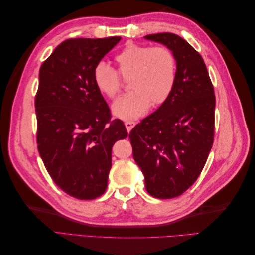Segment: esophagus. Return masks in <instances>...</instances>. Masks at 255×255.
Segmentation results:
<instances>
[{
	"label": "esophagus",
	"instance_id": "esophagus-1",
	"mask_svg": "<svg viewBox=\"0 0 255 255\" xmlns=\"http://www.w3.org/2000/svg\"><path fill=\"white\" fill-rule=\"evenodd\" d=\"M125 126H126V128H127L128 132H129V130L132 129V128L136 126V122H134V121H126V122H125Z\"/></svg>",
	"mask_w": 255,
	"mask_h": 255
}]
</instances>
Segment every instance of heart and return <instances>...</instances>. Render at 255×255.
I'll use <instances>...</instances> for the list:
<instances>
[{"label":"heart","instance_id":"1","mask_svg":"<svg viewBox=\"0 0 255 255\" xmlns=\"http://www.w3.org/2000/svg\"><path fill=\"white\" fill-rule=\"evenodd\" d=\"M119 72L129 78L127 95L112 106L115 117L134 120L142 117L153 105L164 103L170 97L176 81V58L167 47L128 44L117 56ZM94 82L98 90L111 99L121 87L118 72L104 61L94 68Z\"/></svg>","mask_w":255,"mask_h":255}]
</instances>
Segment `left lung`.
I'll return each instance as SVG.
<instances>
[{
	"mask_svg": "<svg viewBox=\"0 0 255 255\" xmlns=\"http://www.w3.org/2000/svg\"><path fill=\"white\" fill-rule=\"evenodd\" d=\"M176 58L174 88L158 109L130 130L133 157L145 189L158 199L182 195L196 182L214 140L215 95L202 56L172 33L144 36Z\"/></svg>",
	"mask_w": 255,
	"mask_h": 255,
	"instance_id": "left-lung-1",
	"label": "left lung"
}]
</instances>
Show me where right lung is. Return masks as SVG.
I'll return each instance as SVG.
<instances>
[{"label":"right lung","instance_id":"add662e5","mask_svg":"<svg viewBox=\"0 0 255 255\" xmlns=\"http://www.w3.org/2000/svg\"><path fill=\"white\" fill-rule=\"evenodd\" d=\"M121 39L76 38L43 61L36 95L38 151L66 194L92 200L107 188L112 148L128 137L94 82V68Z\"/></svg>","mask_w":255,"mask_h":255}]
</instances>
